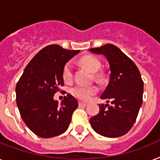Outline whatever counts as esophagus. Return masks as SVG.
<instances>
[{
	"label": "esophagus",
	"instance_id": "esophagus-1",
	"mask_svg": "<svg viewBox=\"0 0 160 160\" xmlns=\"http://www.w3.org/2000/svg\"><path fill=\"white\" fill-rule=\"evenodd\" d=\"M79 106H80V107H85V106H87V103L86 102H79Z\"/></svg>",
	"mask_w": 160,
	"mask_h": 160
}]
</instances>
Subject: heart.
Segmentation results:
<instances>
[{
    "label": "heart",
    "mask_w": 160,
    "mask_h": 160,
    "mask_svg": "<svg viewBox=\"0 0 160 160\" xmlns=\"http://www.w3.org/2000/svg\"><path fill=\"white\" fill-rule=\"evenodd\" d=\"M80 63L86 69H88L92 73L98 72L101 67V62L98 58L93 56H84L80 59ZM95 77L99 78V75H96ZM62 78L65 82L70 83L73 79V72H72V65L71 62H67L65 64L62 69ZM71 93L76 98L81 100H89L93 95L97 93V88L95 86H80L76 85L71 89Z\"/></svg>",
    "instance_id": "heart-1"
}]
</instances>
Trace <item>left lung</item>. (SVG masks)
I'll return each mask as SVG.
<instances>
[{
    "instance_id": "obj_1",
    "label": "left lung",
    "mask_w": 160,
    "mask_h": 160,
    "mask_svg": "<svg viewBox=\"0 0 160 160\" xmlns=\"http://www.w3.org/2000/svg\"><path fill=\"white\" fill-rule=\"evenodd\" d=\"M108 60L109 83L100 98L112 105L99 104V112L89 119L92 128L102 136L114 138L127 134L134 125L142 105L144 84L135 63L112 44L89 49Z\"/></svg>"
}]
</instances>
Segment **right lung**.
<instances>
[{
  "label": "right lung",
  "instance_id": "add662e5",
  "mask_svg": "<svg viewBox=\"0 0 160 160\" xmlns=\"http://www.w3.org/2000/svg\"><path fill=\"white\" fill-rule=\"evenodd\" d=\"M80 50H67L57 44L42 48L27 65L15 88L17 106L30 131L42 138L66 132L78 102L71 94L58 103L53 98L63 86L62 69Z\"/></svg>",
  "mask_w": 160,
  "mask_h": 160
}]
</instances>
